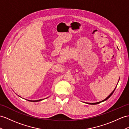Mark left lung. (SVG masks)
<instances>
[{
  "mask_svg": "<svg viewBox=\"0 0 129 129\" xmlns=\"http://www.w3.org/2000/svg\"><path fill=\"white\" fill-rule=\"evenodd\" d=\"M117 87V86H116ZM116 87H115V88H116ZM115 89L113 90V91L111 94H110V95L107 97V98L106 99H105L104 100H103V101H101V102H96V103H89V104H90V105H97V104H99V103H101V102H103V101H106V100H107V99H108L110 97H111L112 95V94L113 93V92H114V91H115Z\"/></svg>",
  "mask_w": 129,
  "mask_h": 129,
  "instance_id": "obj_1",
  "label": "left lung"
}]
</instances>
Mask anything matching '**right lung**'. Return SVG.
<instances>
[{
    "mask_svg": "<svg viewBox=\"0 0 129 129\" xmlns=\"http://www.w3.org/2000/svg\"><path fill=\"white\" fill-rule=\"evenodd\" d=\"M42 100H43V99H42V100H35V101H32V100H28V101H31V102H38V101H42Z\"/></svg>",
    "mask_w": 129,
    "mask_h": 129,
    "instance_id": "obj_1",
    "label": "right lung"
}]
</instances>
